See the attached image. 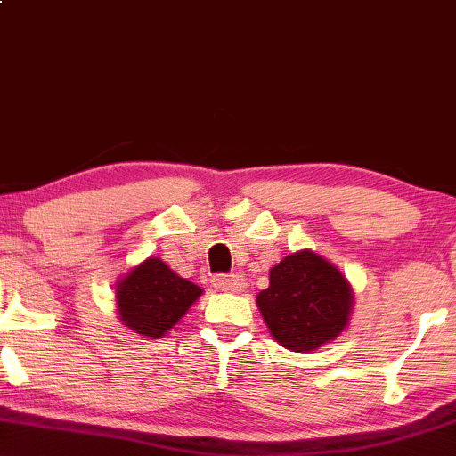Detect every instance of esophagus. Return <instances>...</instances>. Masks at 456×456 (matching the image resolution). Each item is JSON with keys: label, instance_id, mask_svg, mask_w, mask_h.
Here are the masks:
<instances>
[{"label": "esophagus", "instance_id": "34e87169", "mask_svg": "<svg viewBox=\"0 0 456 456\" xmlns=\"http://www.w3.org/2000/svg\"><path fill=\"white\" fill-rule=\"evenodd\" d=\"M212 285L220 291H240L244 281L238 275H224V273H220V275L212 277Z\"/></svg>", "mask_w": 456, "mask_h": 456}]
</instances>
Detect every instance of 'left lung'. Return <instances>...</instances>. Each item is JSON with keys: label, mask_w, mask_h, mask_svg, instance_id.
Returning <instances> with one entry per match:
<instances>
[{"label": "left lung", "mask_w": 456, "mask_h": 456, "mask_svg": "<svg viewBox=\"0 0 456 456\" xmlns=\"http://www.w3.org/2000/svg\"><path fill=\"white\" fill-rule=\"evenodd\" d=\"M256 304L285 348L310 353L346 326L353 293L342 273L312 250L293 252L269 273Z\"/></svg>", "instance_id": "left-lung-1"}]
</instances>
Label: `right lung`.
I'll use <instances>...</instances> for the list:
<instances>
[{"label":"right lung","instance_id":"add662e5","mask_svg":"<svg viewBox=\"0 0 456 456\" xmlns=\"http://www.w3.org/2000/svg\"><path fill=\"white\" fill-rule=\"evenodd\" d=\"M200 296L198 285L179 277L159 258H146L118 283L116 301L126 326L142 336L163 338Z\"/></svg>","mask_w":456,"mask_h":456}]
</instances>
